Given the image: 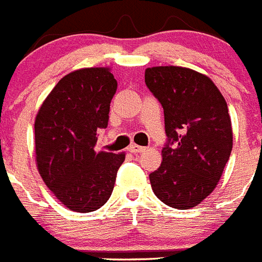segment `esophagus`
<instances>
[{
	"label": "esophagus",
	"mask_w": 262,
	"mask_h": 262,
	"mask_svg": "<svg viewBox=\"0 0 262 262\" xmlns=\"http://www.w3.org/2000/svg\"><path fill=\"white\" fill-rule=\"evenodd\" d=\"M128 150L130 151V153L136 154V153H142L145 150L144 146H140V145H136V144H132L130 146L128 147Z\"/></svg>",
	"instance_id": "obj_1"
}]
</instances>
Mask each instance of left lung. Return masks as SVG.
<instances>
[{
    "mask_svg": "<svg viewBox=\"0 0 262 262\" xmlns=\"http://www.w3.org/2000/svg\"><path fill=\"white\" fill-rule=\"evenodd\" d=\"M145 83L162 105L167 136L151 188L167 206L188 210L215 190L231 156L226 99L210 77L186 67L146 68Z\"/></svg>",
    "mask_w": 262,
    "mask_h": 262,
    "instance_id": "left-lung-1",
    "label": "left lung"
}]
</instances>
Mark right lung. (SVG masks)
Listing matches in <instances>:
<instances>
[{"label": "right lung", "mask_w": 262, "mask_h": 262, "mask_svg": "<svg viewBox=\"0 0 262 262\" xmlns=\"http://www.w3.org/2000/svg\"><path fill=\"white\" fill-rule=\"evenodd\" d=\"M117 81L106 67L81 68L58 81L36 113L35 159L43 182L67 208L92 212L108 202L125 153L97 151Z\"/></svg>", "instance_id": "add662e5"}]
</instances>
